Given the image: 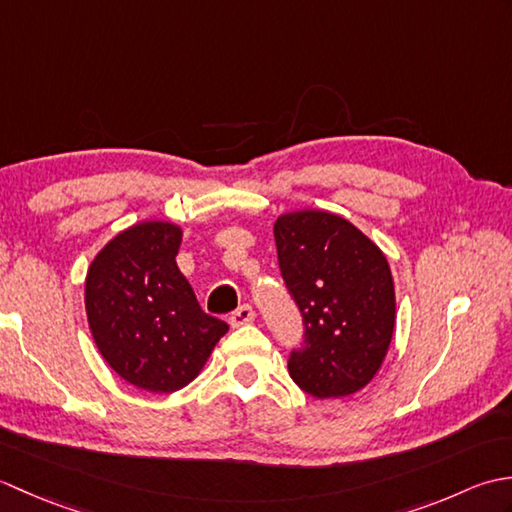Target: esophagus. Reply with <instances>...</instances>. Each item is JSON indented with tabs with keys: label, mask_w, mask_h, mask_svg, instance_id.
<instances>
[{
	"label": "esophagus",
	"mask_w": 512,
	"mask_h": 512,
	"mask_svg": "<svg viewBox=\"0 0 512 512\" xmlns=\"http://www.w3.org/2000/svg\"><path fill=\"white\" fill-rule=\"evenodd\" d=\"M255 321V310L244 303V306H239L233 314H231V325L233 328H242L246 323H253Z\"/></svg>",
	"instance_id": "34e87169"
}]
</instances>
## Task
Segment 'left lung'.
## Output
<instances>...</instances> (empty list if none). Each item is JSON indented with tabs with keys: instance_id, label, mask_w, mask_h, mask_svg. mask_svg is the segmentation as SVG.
I'll return each mask as SVG.
<instances>
[{
	"instance_id": "1",
	"label": "left lung",
	"mask_w": 512,
	"mask_h": 512,
	"mask_svg": "<svg viewBox=\"0 0 512 512\" xmlns=\"http://www.w3.org/2000/svg\"><path fill=\"white\" fill-rule=\"evenodd\" d=\"M281 277L303 317V345L288 372L314 398H343L376 376L396 321L394 279L372 239L341 215H279Z\"/></svg>"
}]
</instances>
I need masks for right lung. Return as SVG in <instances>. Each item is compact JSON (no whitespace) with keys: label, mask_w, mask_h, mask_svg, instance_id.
<instances>
[{"label":"right lung","mask_w":512,"mask_h":512,"mask_svg":"<svg viewBox=\"0 0 512 512\" xmlns=\"http://www.w3.org/2000/svg\"><path fill=\"white\" fill-rule=\"evenodd\" d=\"M182 228L147 220L125 228L94 257L85 312L101 356L138 389L171 394L200 374L228 332L206 314L176 264Z\"/></svg>","instance_id":"1"}]
</instances>
